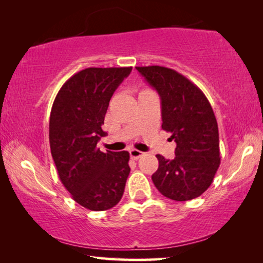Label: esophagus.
I'll return each instance as SVG.
<instances>
[{"instance_id": "1", "label": "esophagus", "mask_w": 263, "mask_h": 263, "mask_svg": "<svg viewBox=\"0 0 263 263\" xmlns=\"http://www.w3.org/2000/svg\"><path fill=\"white\" fill-rule=\"evenodd\" d=\"M144 153L141 152V151H138V149H131L130 151V157L132 160H138L139 158H141Z\"/></svg>"}]
</instances>
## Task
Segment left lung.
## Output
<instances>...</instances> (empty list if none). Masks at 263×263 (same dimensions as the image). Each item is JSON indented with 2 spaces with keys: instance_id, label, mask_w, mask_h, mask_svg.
<instances>
[{
  "instance_id": "left-lung-1",
  "label": "left lung",
  "mask_w": 263,
  "mask_h": 263,
  "mask_svg": "<svg viewBox=\"0 0 263 263\" xmlns=\"http://www.w3.org/2000/svg\"><path fill=\"white\" fill-rule=\"evenodd\" d=\"M161 97L162 130L176 142L175 158L158 154L152 175L167 198L183 202L201 196L211 185L220 164L219 133L206 96L176 70L162 66L136 67Z\"/></svg>"
}]
</instances>
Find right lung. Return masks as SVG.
<instances>
[{"mask_svg":"<svg viewBox=\"0 0 263 263\" xmlns=\"http://www.w3.org/2000/svg\"><path fill=\"white\" fill-rule=\"evenodd\" d=\"M132 67H89L60 88L50 116V146L58 175L72 198L91 211L121 201L130 174V154L96 147L110 99Z\"/></svg>","mask_w":263,"mask_h":263,"instance_id":"obj_1","label":"right lung"}]
</instances>
